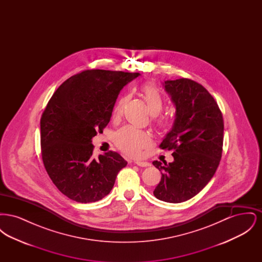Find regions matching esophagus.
<instances>
[{
  "mask_svg": "<svg viewBox=\"0 0 262 262\" xmlns=\"http://www.w3.org/2000/svg\"><path fill=\"white\" fill-rule=\"evenodd\" d=\"M135 163L139 167H148L150 165L149 163L145 162V161H135Z\"/></svg>",
  "mask_w": 262,
  "mask_h": 262,
  "instance_id": "obj_1",
  "label": "esophagus"
}]
</instances>
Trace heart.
Wrapping results in <instances>:
<instances>
[{"label": "heart", "instance_id": "1", "mask_svg": "<svg viewBox=\"0 0 262 262\" xmlns=\"http://www.w3.org/2000/svg\"><path fill=\"white\" fill-rule=\"evenodd\" d=\"M140 92L150 114L152 116L159 115L164 106V98L159 89L152 84H144L140 88ZM125 102V96L118 100L113 110L114 118H119L122 115ZM160 125H165V122H161ZM150 141L151 139L147 133L139 130L130 125L122 127L115 136V143L117 147L130 156H138L143 147L149 145Z\"/></svg>", "mask_w": 262, "mask_h": 262}]
</instances>
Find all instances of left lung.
I'll use <instances>...</instances> for the list:
<instances>
[{
	"label": "left lung",
	"mask_w": 262,
	"mask_h": 262,
	"mask_svg": "<svg viewBox=\"0 0 262 262\" xmlns=\"http://www.w3.org/2000/svg\"><path fill=\"white\" fill-rule=\"evenodd\" d=\"M163 85L176 113L160 147L174 150V161L152 162L162 174L153 194L180 203L196 195L215 174L222 156L224 123L216 101L200 83L180 78L165 80Z\"/></svg>",
	"instance_id": "1"
}]
</instances>
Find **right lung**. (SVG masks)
Listing matches in <instances>:
<instances>
[{
	"label": "right lung",
	"mask_w": 262,
	"mask_h": 262,
	"mask_svg": "<svg viewBox=\"0 0 262 262\" xmlns=\"http://www.w3.org/2000/svg\"><path fill=\"white\" fill-rule=\"evenodd\" d=\"M138 73L88 70L67 79L40 121L45 169L58 189L81 203L102 200L127 162L110 151L94 158L92 138L109 124L120 91Z\"/></svg>",
	"instance_id": "right-lung-1"
}]
</instances>
